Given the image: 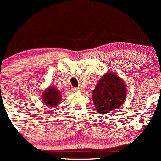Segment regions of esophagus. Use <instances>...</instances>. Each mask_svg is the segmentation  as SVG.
I'll return each mask as SVG.
<instances>
[{
	"label": "esophagus",
	"mask_w": 161,
	"mask_h": 161,
	"mask_svg": "<svg viewBox=\"0 0 161 161\" xmlns=\"http://www.w3.org/2000/svg\"><path fill=\"white\" fill-rule=\"evenodd\" d=\"M74 91L77 92H82V90L81 89V88H75Z\"/></svg>",
	"instance_id": "obj_1"
}]
</instances>
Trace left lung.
Segmentation results:
<instances>
[{
	"label": "left lung",
	"mask_w": 161,
	"mask_h": 161,
	"mask_svg": "<svg viewBox=\"0 0 161 161\" xmlns=\"http://www.w3.org/2000/svg\"><path fill=\"white\" fill-rule=\"evenodd\" d=\"M126 88L123 81L112 73L101 77L94 91L92 98L96 109L100 114H108L116 110L124 102Z\"/></svg>",
	"instance_id": "left-lung-1"
}]
</instances>
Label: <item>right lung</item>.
<instances>
[{
    "label": "right lung",
    "instance_id": "add662e5",
    "mask_svg": "<svg viewBox=\"0 0 161 161\" xmlns=\"http://www.w3.org/2000/svg\"><path fill=\"white\" fill-rule=\"evenodd\" d=\"M44 101L47 106L56 107L61 99V95L60 92L54 87H50L43 93L42 95Z\"/></svg>",
    "mask_w": 161,
    "mask_h": 161
}]
</instances>
